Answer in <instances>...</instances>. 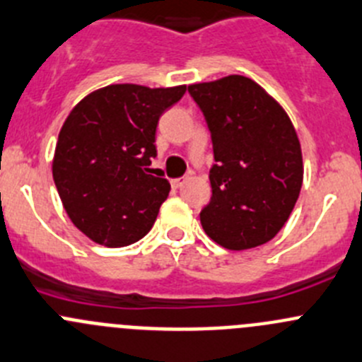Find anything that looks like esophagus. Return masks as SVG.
<instances>
[{"label":"esophagus","instance_id":"34e87169","mask_svg":"<svg viewBox=\"0 0 362 362\" xmlns=\"http://www.w3.org/2000/svg\"><path fill=\"white\" fill-rule=\"evenodd\" d=\"M189 180V177H182V178H175V180H171V185H173L175 189H178V187H182V185L185 184V182Z\"/></svg>","mask_w":362,"mask_h":362}]
</instances>
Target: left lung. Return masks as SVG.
Wrapping results in <instances>:
<instances>
[{"mask_svg": "<svg viewBox=\"0 0 362 362\" xmlns=\"http://www.w3.org/2000/svg\"><path fill=\"white\" fill-rule=\"evenodd\" d=\"M209 125L216 164L205 233L242 251L274 238L303 187V152L288 115L259 84L226 76L189 86Z\"/></svg>", "mask_w": 362, "mask_h": 362, "instance_id": "1", "label": "left lung"}]
</instances>
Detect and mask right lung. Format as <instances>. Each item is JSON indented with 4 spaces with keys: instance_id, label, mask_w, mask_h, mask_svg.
I'll return each mask as SVG.
<instances>
[{
    "instance_id": "add662e5",
    "label": "right lung",
    "mask_w": 362,
    "mask_h": 362,
    "mask_svg": "<svg viewBox=\"0 0 362 362\" xmlns=\"http://www.w3.org/2000/svg\"><path fill=\"white\" fill-rule=\"evenodd\" d=\"M185 86L110 84L84 97L66 117L52 159V178L72 223L107 247L145 237L170 182L153 177L156 129Z\"/></svg>"
}]
</instances>
